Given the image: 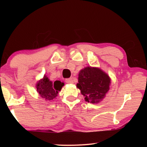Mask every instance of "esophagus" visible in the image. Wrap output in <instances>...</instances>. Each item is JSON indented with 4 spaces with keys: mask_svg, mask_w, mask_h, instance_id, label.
Returning <instances> with one entry per match:
<instances>
[{
    "mask_svg": "<svg viewBox=\"0 0 147 147\" xmlns=\"http://www.w3.org/2000/svg\"><path fill=\"white\" fill-rule=\"evenodd\" d=\"M65 82L67 84H73L74 81L72 78H67V79H65Z\"/></svg>",
    "mask_w": 147,
    "mask_h": 147,
    "instance_id": "34e87169",
    "label": "esophagus"
}]
</instances>
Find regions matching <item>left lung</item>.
<instances>
[{"instance_id": "obj_1", "label": "left lung", "mask_w": 147, "mask_h": 147, "mask_svg": "<svg viewBox=\"0 0 147 147\" xmlns=\"http://www.w3.org/2000/svg\"><path fill=\"white\" fill-rule=\"evenodd\" d=\"M110 84L109 76L101 69L87 67L80 71L77 87L86 102L96 104L104 98Z\"/></svg>"}]
</instances>
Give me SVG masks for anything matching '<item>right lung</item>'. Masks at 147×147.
Instances as JSON below:
<instances>
[{"mask_svg": "<svg viewBox=\"0 0 147 147\" xmlns=\"http://www.w3.org/2000/svg\"><path fill=\"white\" fill-rule=\"evenodd\" d=\"M64 86L63 82L59 80L52 82L45 76L42 80L37 84V90L40 96L46 101H51L56 98L58 92L61 90L62 86Z\"/></svg>", "mask_w": 147, "mask_h": 147, "instance_id": "1", "label": "right lung"}]
</instances>
